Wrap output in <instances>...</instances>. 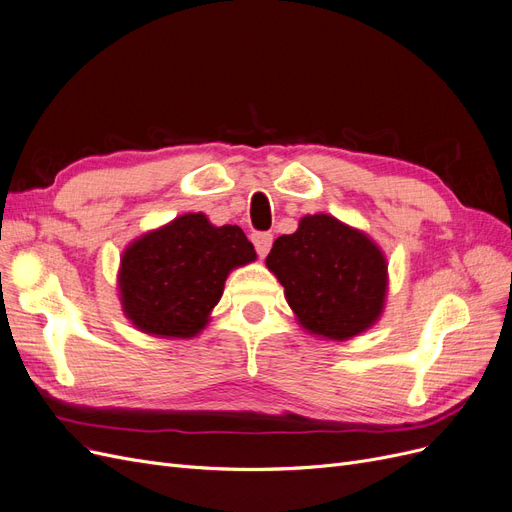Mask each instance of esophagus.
<instances>
[{"instance_id":"34e87169","label":"esophagus","mask_w":512,"mask_h":512,"mask_svg":"<svg viewBox=\"0 0 512 512\" xmlns=\"http://www.w3.org/2000/svg\"><path fill=\"white\" fill-rule=\"evenodd\" d=\"M272 234H266V232H259V234H253V244H255V251H257V255L263 259L266 257L268 253H270V249H272Z\"/></svg>"}]
</instances>
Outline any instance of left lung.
Masks as SVG:
<instances>
[{
	"instance_id": "left-lung-1",
	"label": "left lung",
	"mask_w": 512,
	"mask_h": 512,
	"mask_svg": "<svg viewBox=\"0 0 512 512\" xmlns=\"http://www.w3.org/2000/svg\"><path fill=\"white\" fill-rule=\"evenodd\" d=\"M268 270L285 287L295 321L321 340H351L385 312L387 257L366 232L332 214H306L274 240Z\"/></svg>"
}]
</instances>
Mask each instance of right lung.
Here are the masks:
<instances>
[{"label":"right lung","mask_w":512,"mask_h":512,"mask_svg":"<svg viewBox=\"0 0 512 512\" xmlns=\"http://www.w3.org/2000/svg\"><path fill=\"white\" fill-rule=\"evenodd\" d=\"M257 253L238 225L187 212L127 244L117 274L123 315L155 338H193L210 321L229 272Z\"/></svg>","instance_id":"obj_1"}]
</instances>
